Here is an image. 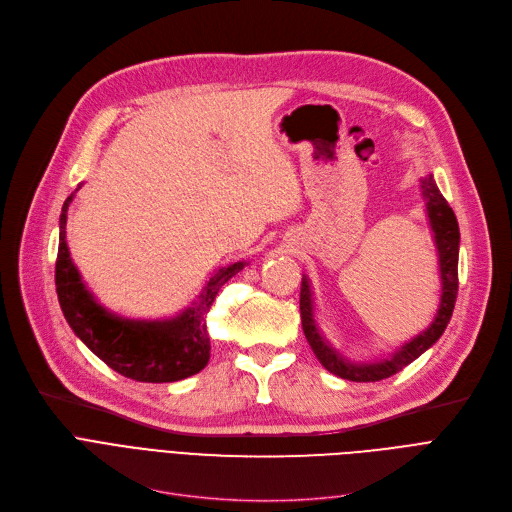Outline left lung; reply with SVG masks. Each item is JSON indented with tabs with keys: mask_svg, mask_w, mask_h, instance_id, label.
I'll list each match as a JSON object with an SVG mask.
<instances>
[{
	"mask_svg": "<svg viewBox=\"0 0 512 512\" xmlns=\"http://www.w3.org/2000/svg\"><path fill=\"white\" fill-rule=\"evenodd\" d=\"M421 193L425 199V209L429 226H432L438 259H440V280H442V297H440V309L434 317L432 324L425 332L409 340L405 346H400L396 353H392L388 359L371 361V363H353L344 359L340 353L328 344V340L319 334V328L315 324L313 315V292L309 286L307 276H303L301 282V321L303 332L313 348L317 361L324 365L330 373L338 375L342 380L351 382H380L390 378V375L398 373L402 367L413 363L417 357H421L429 346L436 344L438 338L444 334L448 321L452 317V309L456 303V292H459V222L448 201L442 197L440 188L436 186L434 176L429 174L421 178Z\"/></svg>",
	"mask_w": 512,
	"mask_h": 512,
	"instance_id": "left-lung-1",
	"label": "left lung"
}]
</instances>
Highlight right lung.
Wrapping results in <instances>:
<instances>
[{"label": "right lung", "instance_id": "add662e5", "mask_svg": "<svg viewBox=\"0 0 512 512\" xmlns=\"http://www.w3.org/2000/svg\"><path fill=\"white\" fill-rule=\"evenodd\" d=\"M72 199L74 193L62 207L56 261L58 301L72 332L107 367L134 382L166 384L199 373L207 365L211 351L205 315L215 301V294L245 267V261L220 267L205 284L197 303L172 319L147 321L118 317L93 299L72 263L66 245V220Z\"/></svg>", "mask_w": 512, "mask_h": 512}]
</instances>
